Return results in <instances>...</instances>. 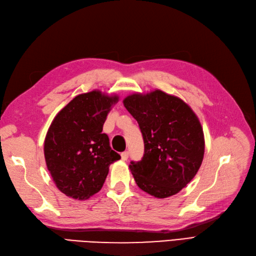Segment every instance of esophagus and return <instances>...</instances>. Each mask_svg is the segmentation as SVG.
<instances>
[{
  "instance_id": "obj_1",
  "label": "esophagus",
  "mask_w": 256,
  "mask_h": 256,
  "mask_svg": "<svg viewBox=\"0 0 256 256\" xmlns=\"http://www.w3.org/2000/svg\"><path fill=\"white\" fill-rule=\"evenodd\" d=\"M120 157H122V160L126 161V160L128 159V157H129V152H122V154H120Z\"/></svg>"
}]
</instances>
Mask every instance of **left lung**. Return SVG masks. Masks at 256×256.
Wrapping results in <instances>:
<instances>
[{
    "label": "left lung",
    "instance_id": "1",
    "mask_svg": "<svg viewBox=\"0 0 256 256\" xmlns=\"http://www.w3.org/2000/svg\"><path fill=\"white\" fill-rule=\"evenodd\" d=\"M144 140L143 158L129 168L138 188L164 198L176 194L202 164L205 141L196 113L180 98L160 90L124 99Z\"/></svg>",
    "mask_w": 256,
    "mask_h": 256
}]
</instances>
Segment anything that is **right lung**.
Listing matches in <instances>:
<instances>
[{
  "mask_svg": "<svg viewBox=\"0 0 256 256\" xmlns=\"http://www.w3.org/2000/svg\"><path fill=\"white\" fill-rule=\"evenodd\" d=\"M118 96L92 90L76 96L52 120L44 138V159L60 191L88 200L102 188L109 166L120 159L104 124Z\"/></svg>",
  "mask_w": 256,
  "mask_h": 256,
  "instance_id": "add662e5",
  "label": "right lung"
}]
</instances>
